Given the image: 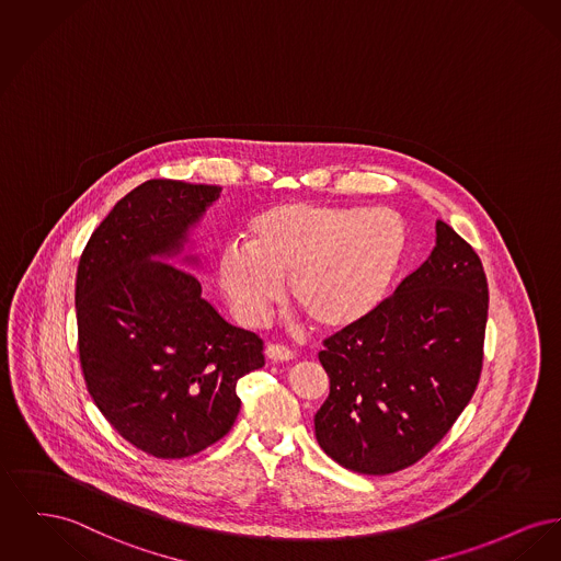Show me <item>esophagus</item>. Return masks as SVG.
<instances>
[{
  "instance_id": "obj_1",
  "label": "esophagus",
  "mask_w": 561,
  "mask_h": 561,
  "mask_svg": "<svg viewBox=\"0 0 561 561\" xmlns=\"http://www.w3.org/2000/svg\"><path fill=\"white\" fill-rule=\"evenodd\" d=\"M266 358L273 360V363H288L295 358V352L288 350L286 345H277V343H268L266 350H264Z\"/></svg>"
}]
</instances>
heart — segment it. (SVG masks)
I'll return each instance as SVG.
<instances>
[{
  "instance_id": "obj_1",
  "label": "heart",
  "mask_w": 561,
  "mask_h": 561,
  "mask_svg": "<svg viewBox=\"0 0 561 561\" xmlns=\"http://www.w3.org/2000/svg\"><path fill=\"white\" fill-rule=\"evenodd\" d=\"M407 231L388 209L279 203L248 227V245L218 259V282L234 316L263 324L284 295L320 330H345L370 316L394 286Z\"/></svg>"
}]
</instances>
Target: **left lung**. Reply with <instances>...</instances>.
<instances>
[{
	"label": "left lung",
	"mask_w": 561,
	"mask_h": 561,
	"mask_svg": "<svg viewBox=\"0 0 561 561\" xmlns=\"http://www.w3.org/2000/svg\"><path fill=\"white\" fill-rule=\"evenodd\" d=\"M481 259L447 222L436 245L363 322L324 341L330 394L316 438L360 474H390L432 451L477 390L488 324Z\"/></svg>",
	"instance_id": "obj_1"
}]
</instances>
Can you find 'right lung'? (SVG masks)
<instances>
[{
	"instance_id": "right-lung-1",
	"label": "right lung",
	"mask_w": 561,
	"mask_h": 561,
	"mask_svg": "<svg viewBox=\"0 0 561 561\" xmlns=\"http://www.w3.org/2000/svg\"><path fill=\"white\" fill-rule=\"evenodd\" d=\"M220 186L148 180L121 198L78 263L80 366L103 417L148 456L182 460L232 428L237 381L263 368V339L201 297L180 254ZM195 263V259L191 261Z\"/></svg>"
}]
</instances>
